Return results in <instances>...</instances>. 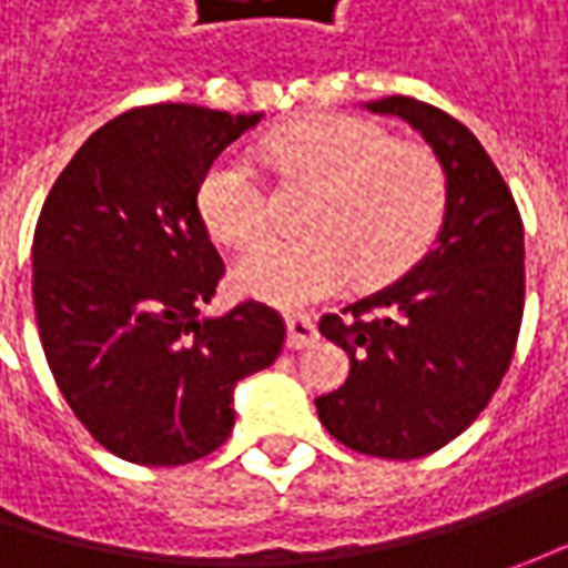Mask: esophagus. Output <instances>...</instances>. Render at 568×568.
Returning a JSON list of instances; mask_svg holds the SVG:
<instances>
[{
  "label": "esophagus",
  "instance_id": "obj_1",
  "mask_svg": "<svg viewBox=\"0 0 568 568\" xmlns=\"http://www.w3.org/2000/svg\"><path fill=\"white\" fill-rule=\"evenodd\" d=\"M316 338L318 332L313 316H306V313H291L287 316V347L300 351V347H310Z\"/></svg>",
  "mask_w": 568,
  "mask_h": 568
}]
</instances>
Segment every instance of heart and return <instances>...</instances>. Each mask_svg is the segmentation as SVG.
I'll list each match as a JSON object with an SVG mask.
<instances>
[{
	"label": "heart",
	"instance_id": "obj_1",
	"mask_svg": "<svg viewBox=\"0 0 568 568\" xmlns=\"http://www.w3.org/2000/svg\"><path fill=\"white\" fill-rule=\"evenodd\" d=\"M265 161L281 180L316 186L300 214L306 236L265 240L233 268L243 294L306 306L363 284L388 281L429 246L446 214V170L424 144L395 142L373 120L313 113L272 132ZM214 240L243 250L268 230V192L246 151L217 154L195 189Z\"/></svg>",
	"mask_w": 568,
	"mask_h": 568
}]
</instances>
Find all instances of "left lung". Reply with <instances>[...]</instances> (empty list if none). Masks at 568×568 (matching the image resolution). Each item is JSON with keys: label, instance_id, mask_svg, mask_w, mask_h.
I'll return each mask as SVG.
<instances>
[{"label": "left lung", "instance_id": "1", "mask_svg": "<svg viewBox=\"0 0 568 568\" xmlns=\"http://www.w3.org/2000/svg\"><path fill=\"white\" fill-rule=\"evenodd\" d=\"M410 122L446 170L436 243L398 281L318 318L351 376L318 395L322 426L373 458H420L462 436L506 376L525 313V230L484 144L439 106L366 103Z\"/></svg>", "mask_w": 568, "mask_h": 568}]
</instances>
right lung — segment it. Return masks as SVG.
I'll list each match as a JSON object with an SVG mask.
<instances>
[{"instance_id":"add662e5","label":"right lung","mask_w":568,"mask_h":568,"mask_svg":"<svg viewBox=\"0 0 568 568\" xmlns=\"http://www.w3.org/2000/svg\"><path fill=\"white\" fill-rule=\"evenodd\" d=\"M258 120L135 106L78 148L37 217L33 316L50 373L81 426L132 465L211 455L233 429V385L287 338L258 300L199 316L224 277L199 176Z\"/></svg>"}]
</instances>
